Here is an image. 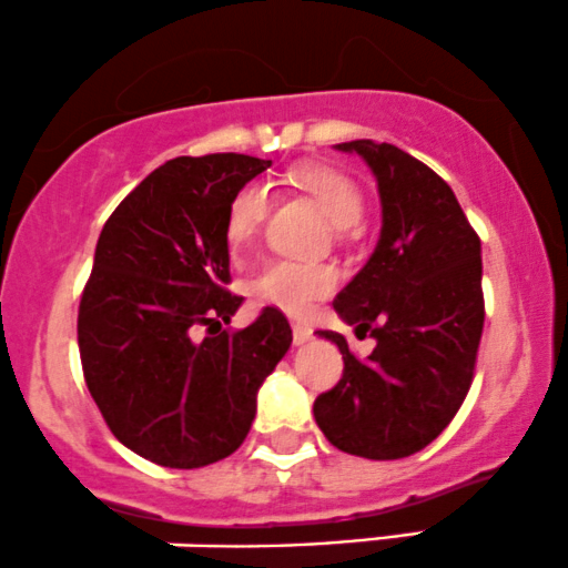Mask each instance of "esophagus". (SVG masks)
I'll use <instances>...</instances> for the list:
<instances>
[{
	"mask_svg": "<svg viewBox=\"0 0 568 568\" xmlns=\"http://www.w3.org/2000/svg\"><path fill=\"white\" fill-rule=\"evenodd\" d=\"M313 339V328L307 323H294V342L296 345H304V342Z\"/></svg>",
	"mask_w": 568,
	"mask_h": 568,
	"instance_id": "esophagus-1",
	"label": "esophagus"
}]
</instances>
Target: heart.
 Instances as JSON below:
<instances>
[{"label":"heart","instance_id":"heart-1","mask_svg":"<svg viewBox=\"0 0 568 568\" xmlns=\"http://www.w3.org/2000/svg\"><path fill=\"white\" fill-rule=\"evenodd\" d=\"M294 183L313 199L336 232H351L364 221V193L345 172L332 166H304L294 174ZM266 210H270V191L261 183H247L234 193L223 223L229 251L240 253L242 247L251 245ZM334 285L336 274L328 266L274 261L253 280V296L261 304H270L288 315H307L315 302L332 294Z\"/></svg>","mask_w":568,"mask_h":568}]
</instances>
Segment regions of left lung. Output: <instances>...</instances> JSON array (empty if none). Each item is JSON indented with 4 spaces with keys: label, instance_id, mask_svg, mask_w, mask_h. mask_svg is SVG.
I'll use <instances>...</instances> for the list:
<instances>
[{
    "label": "left lung",
    "instance_id": "8db88e82",
    "mask_svg": "<svg viewBox=\"0 0 568 568\" xmlns=\"http://www.w3.org/2000/svg\"><path fill=\"white\" fill-rule=\"evenodd\" d=\"M377 178L383 229L372 258L334 298L355 334L375 336L366 358L336 332L345 369L315 398V423L342 453L407 458L447 428L469 394L483 336V255L456 193L388 142L336 145Z\"/></svg>",
    "mask_w": 568,
    "mask_h": 568
}]
</instances>
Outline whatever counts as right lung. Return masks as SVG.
Listing matches in <instances>:
<instances>
[{
    "label": "right lung",
    "mask_w": 568,
    "mask_h": 568,
    "mask_svg": "<svg viewBox=\"0 0 568 568\" xmlns=\"http://www.w3.org/2000/svg\"><path fill=\"white\" fill-rule=\"evenodd\" d=\"M266 166L242 153L180 155L148 174L99 234L78 310L85 385L115 439L159 466L232 456L261 383L294 339L277 307L240 332L221 328L242 304L226 291V210Z\"/></svg>",
    "instance_id": "add662e5"
}]
</instances>
